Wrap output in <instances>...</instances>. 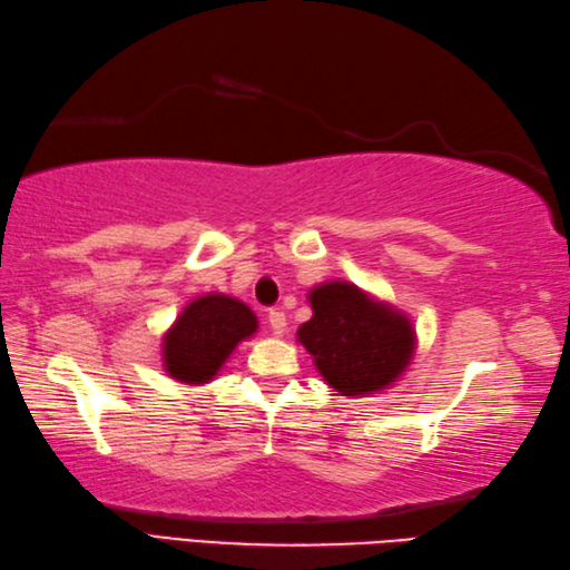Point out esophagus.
<instances>
[{
    "label": "esophagus",
    "mask_w": 570,
    "mask_h": 570,
    "mask_svg": "<svg viewBox=\"0 0 570 570\" xmlns=\"http://www.w3.org/2000/svg\"><path fill=\"white\" fill-rule=\"evenodd\" d=\"M268 322H271V328H273V334H277V336H281V334L285 332V326H287V320H285V312H281V309H271V312H268Z\"/></svg>",
    "instance_id": "34e87169"
}]
</instances>
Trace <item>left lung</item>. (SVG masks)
Segmentation results:
<instances>
[{
	"instance_id": "1",
	"label": "left lung",
	"mask_w": 570,
	"mask_h": 570,
	"mask_svg": "<svg viewBox=\"0 0 570 570\" xmlns=\"http://www.w3.org/2000/svg\"><path fill=\"white\" fill-rule=\"evenodd\" d=\"M309 302L314 314L299 326L297 338L341 395L383 390L407 368L414 332L400 312L341 281L312 289Z\"/></svg>"
}]
</instances>
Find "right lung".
<instances>
[{
  "mask_svg": "<svg viewBox=\"0 0 570 570\" xmlns=\"http://www.w3.org/2000/svg\"><path fill=\"white\" fill-rule=\"evenodd\" d=\"M256 326V314L244 302L226 295L199 297L187 305L163 341L166 371L175 381L207 383Z\"/></svg>",
  "mask_w": 570,
  "mask_h": 570,
  "instance_id": "add662e5",
  "label": "right lung"
}]
</instances>
